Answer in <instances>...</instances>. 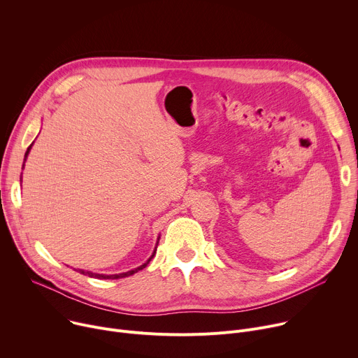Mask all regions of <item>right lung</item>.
Listing matches in <instances>:
<instances>
[{
  "label": "right lung",
  "instance_id": "add662e5",
  "mask_svg": "<svg viewBox=\"0 0 358 358\" xmlns=\"http://www.w3.org/2000/svg\"><path fill=\"white\" fill-rule=\"evenodd\" d=\"M31 148H32V145H29V146H28V149H27V152H25L24 164H25V161H27V157H28V153H29ZM22 168H24V165H22ZM159 239H161V236L157 237V241H156V246H155V250H153L152 256H150V257H149V259H148V260H146L143 264H141L139 267H136V268H132V270H129V271H125V273H117V274H99V273H92V271H90V270H83V268H78V271L81 273V274H85V275H90V277H95V279H102V280H108V279H124V277L132 275V274H135L136 271H139V270L145 268V267L149 264V262L153 259V256H155V253H156V248H157Z\"/></svg>",
  "mask_w": 358,
  "mask_h": 358
}]
</instances>
